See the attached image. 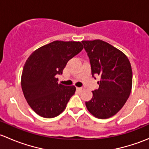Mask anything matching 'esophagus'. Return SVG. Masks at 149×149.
Instances as JSON below:
<instances>
[{
  "label": "esophagus",
  "instance_id": "34e87169",
  "mask_svg": "<svg viewBox=\"0 0 149 149\" xmlns=\"http://www.w3.org/2000/svg\"><path fill=\"white\" fill-rule=\"evenodd\" d=\"M76 89H77L78 91H83L84 88H82V87H77V88H76Z\"/></svg>",
  "mask_w": 149,
  "mask_h": 149
}]
</instances>
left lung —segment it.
Here are the masks:
<instances>
[{"mask_svg":"<svg viewBox=\"0 0 149 149\" xmlns=\"http://www.w3.org/2000/svg\"><path fill=\"white\" fill-rule=\"evenodd\" d=\"M89 58L91 75L100 76L98 89L86 106L88 112L100 119H107L118 113L131 92L133 73L125 55L102 40L82 41Z\"/></svg>","mask_w":149,"mask_h":149,"instance_id":"obj_1","label":"left lung"}]
</instances>
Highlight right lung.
Segmentation results:
<instances>
[{"label":"right lung","mask_w":149,"mask_h":149,"mask_svg":"<svg viewBox=\"0 0 149 149\" xmlns=\"http://www.w3.org/2000/svg\"><path fill=\"white\" fill-rule=\"evenodd\" d=\"M83 49L80 42L54 41L36 49L29 57L22 75V88L31 109L40 116L52 118L62 113L74 86L58 84L69 60Z\"/></svg>","instance_id":"add662e5"}]
</instances>
